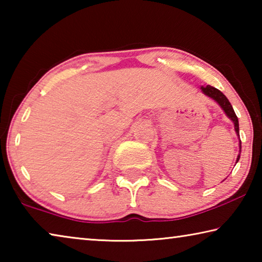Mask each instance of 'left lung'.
Listing matches in <instances>:
<instances>
[{
	"label": "left lung",
	"mask_w": 262,
	"mask_h": 262,
	"mask_svg": "<svg viewBox=\"0 0 262 262\" xmlns=\"http://www.w3.org/2000/svg\"><path fill=\"white\" fill-rule=\"evenodd\" d=\"M201 90H202L203 94L207 95L208 97H210V98H212L215 101H217V103L220 104V106H221L222 108H223L225 114H227L228 117L233 121L234 129H236V133H237L238 136H239L238 118H237V115H236V113H234V111L232 108V105L230 104V101H229V99L227 98V97L224 96V94H222V92L219 90V89H216L214 86H210V85H207L205 88L202 86ZM239 148H241V151H242V141H239ZM239 157H241V154L238 155L237 162L239 161Z\"/></svg>",
	"instance_id": "obj_1"
}]
</instances>
